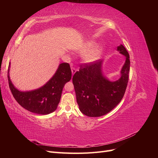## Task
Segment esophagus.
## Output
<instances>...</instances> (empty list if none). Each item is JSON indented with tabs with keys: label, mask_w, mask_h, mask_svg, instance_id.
<instances>
[{
	"label": "esophagus",
	"mask_w": 158,
	"mask_h": 158,
	"mask_svg": "<svg viewBox=\"0 0 158 158\" xmlns=\"http://www.w3.org/2000/svg\"><path fill=\"white\" fill-rule=\"evenodd\" d=\"M71 70H72V73H73V75H74V73L76 72V70L74 67H71Z\"/></svg>",
	"instance_id": "1"
}]
</instances>
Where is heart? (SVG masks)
I'll return each instance as SVG.
<instances>
[{"label":"heart","mask_w":158,"mask_h":158,"mask_svg":"<svg viewBox=\"0 0 158 158\" xmlns=\"http://www.w3.org/2000/svg\"><path fill=\"white\" fill-rule=\"evenodd\" d=\"M94 46L93 43H88L86 45L84 46L82 51H88L89 49L92 48ZM104 50L103 47L102 45L98 46L96 47H94V49L88 51V52L84 53L83 55V60L86 63H93L95 61H96L99 59V57L101 56L102 54L103 53Z\"/></svg>","instance_id":"obj_1"}]
</instances>
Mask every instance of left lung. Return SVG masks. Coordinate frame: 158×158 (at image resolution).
<instances>
[{"instance_id":"left-lung-1","label":"left lung","mask_w":158,"mask_h":158,"mask_svg":"<svg viewBox=\"0 0 158 158\" xmlns=\"http://www.w3.org/2000/svg\"><path fill=\"white\" fill-rule=\"evenodd\" d=\"M119 53L126 57L121 70V77L111 81L103 74V60L80 66L74 74L73 82L76 101L85 115L98 117L106 114L120 103L125 93L130 70V57L123 45L117 47Z\"/></svg>"}]
</instances>
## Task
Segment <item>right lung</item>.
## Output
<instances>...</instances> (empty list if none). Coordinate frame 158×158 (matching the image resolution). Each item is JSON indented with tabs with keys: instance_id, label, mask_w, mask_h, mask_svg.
<instances>
[{
	"instance_id": "obj_1",
	"label": "right lung",
	"mask_w": 158,
	"mask_h": 158,
	"mask_svg": "<svg viewBox=\"0 0 158 158\" xmlns=\"http://www.w3.org/2000/svg\"><path fill=\"white\" fill-rule=\"evenodd\" d=\"M10 63L8 69L9 87L14 99L22 107L40 114H48L55 111L60 102L64 85L72 77L69 63L60 64L52 77L43 86L26 92L18 89L12 84L10 78Z\"/></svg>"
}]
</instances>
